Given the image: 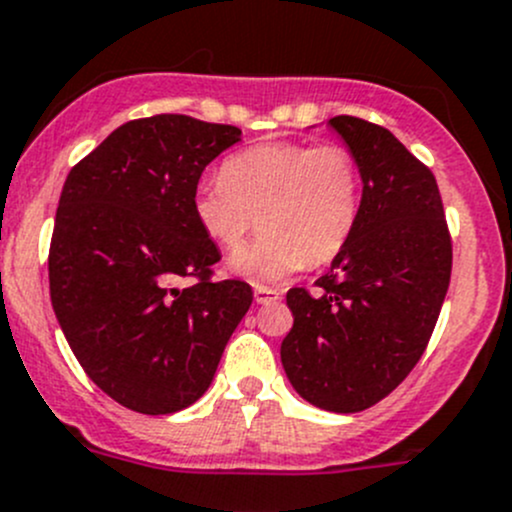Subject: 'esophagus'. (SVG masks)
<instances>
[{"label": "esophagus", "mask_w": 512, "mask_h": 512, "mask_svg": "<svg viewBox=\"0 0 512 512\" xmlns=\"http://www.w3.org/2000/svg\"><path fill=\"white\" fill-rule=\"evenodd\" d=\"M280 297H282L280 289L262 287V285L255 287V302L257 304H272V302H277V299H280Z\"/></svg>", "instance_id": "34e87169"}]
</instances>
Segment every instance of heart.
I'll use <instances>...</instances> for the list:
<instances>
[{
	"mask_svg": "<svg viewBox=\"0 0 512 512\" xmlns=\"http://www.w3.org/2000/svg\"><path fill=\"white\" fill-rule=\"evenodd\" d=\"M223 178L203 180L193 193L195 223L208 240L232 252L260 215L262 235L227 262L232 275L275 282L327 265L352 240L361 215L364 175L342 143L280 141L232 153Z\"/></svg>",
	"mask_w": 512,
	"mask_h": 512,
	"instance_id": "heart-1",
	"label": "heart"
}]
</instances>
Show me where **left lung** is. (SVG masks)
Segmentation results:
<instances>
[{
  "label": "left lung",
  "instance_id": "1",
  "mask_svg": "<svg viewBox=\"0 0 512 512\" xmlns=\"http://www.w3.org/2000/svg\"><path fill=\"white\" fill-rule=\"evenodd\" d=\"M364 175L361 215L317 292L292 287L282 366L302 399L356 414L391 394L426 352L451 282L453 242L431 168L384 126L329 118Z\"/></svg>",
  "mask_w": 512,
  "mask_h": 512
}]
</instances>
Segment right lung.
Here are the masks:
<instances>
[{"label": "right lung", "mask_w": 512, "mask_h": 512, "mask_svg": "<svg viewBox=\"0 0 512 512\" xmlns=\"http://www.w3.org/2000/svg\"><path fill=\"white\" fill-rule=\"evenodd\" d=\"M240 133L183 113L136 118L61 190L49 247L56 319L89 379L138 414L195 404L252 304L247 282L213 277L220 250L193 215L205 165ZM183 276L188 288L177 287Z\"/></svg>", "instance_id": "right-lung-1"}]
</instances>
